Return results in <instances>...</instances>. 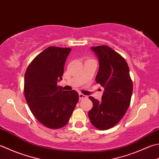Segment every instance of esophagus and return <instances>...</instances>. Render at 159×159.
Here are the masks:
<instances>
[{
  "mask_svg": "<svg viewBox=\"0 0 159 159\" xmlns=\"http://www.w3.org/2000/svg\"><path fill=\"white\" fill-rule=\"evenodd\" d=\"M79 100H80V101L83 100V99H85V98H87V96L81 94V93H80V94H79Z\"/></svg>",
  "mask_w": 159,
  "mask_h": 159,
  "instance_id": "1",
  "label": "esophagus"
}]
</instances>
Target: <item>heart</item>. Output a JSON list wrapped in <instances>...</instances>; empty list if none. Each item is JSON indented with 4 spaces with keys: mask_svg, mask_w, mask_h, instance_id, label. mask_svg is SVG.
<instances>
[{
    "mask_svg": "<svg viewBox=\"0 0 159 159\" xmlns=\"http://www.w3.org/2000/svg\"><path fill=\"white\" fill-rule=\"evenodd\" d=\"M89 60H92V59H89Z\"/></svg>",
    "mask_w": 159,
    "mask_h": 159,
    "instance_id": "heart-1",
    "label": "heart"
}]
</instances>
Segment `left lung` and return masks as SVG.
Returning a JSON list of instances; mask_svg holds the SVG:
<instances>
[{
  "instance_id": "1",
  "label": "left lung",
  "mask_w": 159,
  "mask_h": 159,
  "mask_svg": "<svg viewBox=\"0 0 159 159\" xmlns=\"http://www.w3.org/2000/svg\"><path fill=\"white\" fill-rule=\"evenodd\" d=\"M99 60L96 81L104 88L102 101L89 98L93 107L89 111L90 122L96 128H111L124 116L131 101L133 83L126 61L109 46L92 47Z\"/></svg>"
}]
</instances>
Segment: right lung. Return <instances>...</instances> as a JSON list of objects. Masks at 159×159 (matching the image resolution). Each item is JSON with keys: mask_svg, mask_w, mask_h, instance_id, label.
Returning a JSON list of instances; mask_svg holds the SVG:
<instances>
[{"mask_svg": "<svg viewBox=\"0 0 159 159\" xmlns=\"http://www.w3.org/2000/svg\"><path fill=\"white\" fill-rule=\"evenodd\" d=\"M71 48L49 47L33 59L26 70L24 94L34 116L50 129L65 126L79 101L75 90L57 85Z\"/></svg>", "mask_w": 159, "mask_h": 159, "instance_id": "1", "label": "right lung"}]
</instances>
